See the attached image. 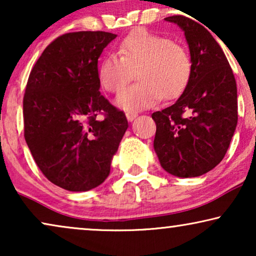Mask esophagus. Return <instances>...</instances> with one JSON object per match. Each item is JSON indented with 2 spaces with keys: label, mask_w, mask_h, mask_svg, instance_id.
Returning <instances> with one entry per match:
<instances>
[{
  "label": "esophagus",
  "mask_w": 256,
  "mask_h": 256,
  "mask_svg": "<svg viewBox=\"0 0 256 256\" xmlns=\"http://www.w3.org/2000/svg\"><path fill=\"white\" fill-rule=\"evenodd\" d=\"M126 116H127L128 121H132L138 118V113H135V112H127V113H126Z\"/></svg>",
  "instance_id": "34e87169"
}]
</instances>
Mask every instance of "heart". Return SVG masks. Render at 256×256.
Here are the masks:
<instances>
[{
  "mask_svg": "<svg viewBox=\"0 0 256 256\" xmlns=\"http://www.w3.org/2000/svg\"><path fill=\"white\" fill-rule=\"evenodd\" d=\"M118 54H108L99 65L104 90L120 93L136 70L138 82L124 90L116 102L126 110H146L160 98L170 100L183 92L192 73L188 51L177 42L146 29L132 31L118 42Z\"/></svg>",
  "mask_w": 256,
  "mask_h": 256,
  "instance_id": "1",
  "label": "heart"
}]
</instances>
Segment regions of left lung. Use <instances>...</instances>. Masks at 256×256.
Masks as SVG:
<instances>
[{"label": "left lung", "instance_id": "8db88e82", "mask_svg": "<svg viewBox=\"0 0 256 256\" xmlns=\"http://www.w3.org/2000/svg\"><path fill=\"white\" fill-rule=\"evenodd\" d=\"M183 29L192 73L176 102L152 113L154 148L162 168L197 177L222 162L238 124L236 82L222 48L204 26L182 15L166 17Z\"/></svg>", "mask_w": 256, "mask_h": 256}]
</instances>
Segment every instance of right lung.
<instances>
[{
    "mask_svg": "<svg viewBox=\"0 0 256 256\" xmlns=\"http://www.w3.org/2000/svg\"><path fill=\"white\" fill-rule=\"evenodd\" d=\"M115 37L104 31L62 34L28 79L24 138L44 176L65 190L88 191L102 183L128 128L124 112L99 92L98 59Z\"/></svg>",
    "mask_w": 256,
    "mask_h": 256,
    "instance_id": "right-lung-1",
    "label": "right lung"
}]
</instances>
